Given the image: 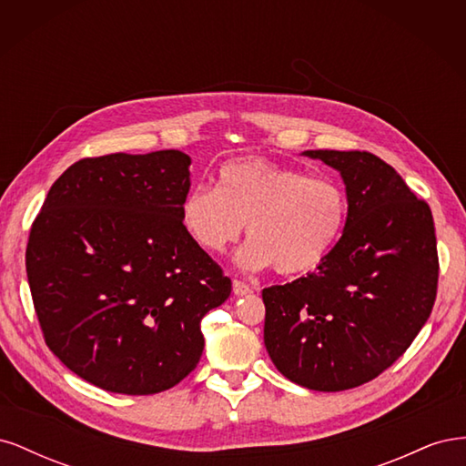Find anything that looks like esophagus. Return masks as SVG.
Here are the masks:
<instances>
[{"label": "esophagus", "mask_w": 466, "mask_h": 466, "mask_svg": "<svg viewBox=\"0 0 466 466\" xmlns=\"http://www.w3.org/2000/svg\"><path fill=\"white\" fill-rule=\"evenodd\" d=\"M250 291H252L250 286H247L245 281L233 279V293H235V295H247V293H250Z\"/></svg>", "instance_id": "esophagus-1"}]
</instances>
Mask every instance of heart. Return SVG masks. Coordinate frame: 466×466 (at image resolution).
Wrapping results in <instances>:
<instances>
[{"mask_svg":"<svg viewBox=\"0 0 466 466\" xmlns=\"http://www.w3.org/2000/svg\"><path fill=\"white\" fill-rule=\"evenodd\" d=\"M182 228L211 255L228 250L247 228L238 264L274 266L281 276L311 272L340 241L348 196L330 177H311L264 157L225 163L218 188L196 187L180 206Z\"/></svg>","mask_w":466,"mask_h":466,"instance_id":"1","label":"heart"}]
</instances>
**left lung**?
Wrapping results in <instances>:
<instances>
[{
    "label": "left lung",
    "mask_w": 466,
    "mask_h": 466,
    "mask_svg": "<svg viewBox=\"0 0 466 466\" xmlns=\"http://www.w3.org/2000/svg\"><path fill=\"white\" fill-rule=\"evenodd\" d=\"M340 171L348 221L317 270L262 289L264 346L311 390L360 387L397 361L430 319L440 260L430 206L370 151H303Z\"/></svg>",
    "instance_id": "8db88e82"
}]
</instances>
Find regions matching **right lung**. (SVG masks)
Masks as SVG:
<instances>
[{
  "label": "right lung",
  "instance_id": "add662e5",
  "mask_svg": "<svg viewBox=\"0 0 466 466\" xmlns=\"http://www.w3.org/2000/svg\"><path fill=\"white\" fill-rule=\"evenodd\" d=\"M190 157L110 153L54 182L26 245L35 311L52 354L110 392L155 394L200 361V322L231 279L182 228Z\"/></svg>",
  "mask_w": 466,
  "mask_h": 466
}]
</instances>
